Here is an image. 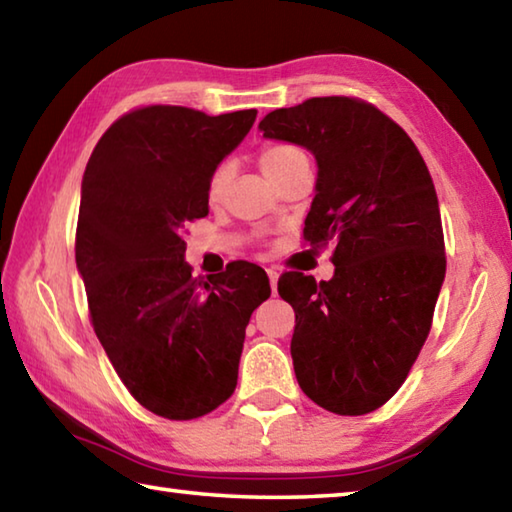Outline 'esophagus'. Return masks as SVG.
Masks as SVG:
<instances>
[{
    "instance_id": "esophagus-1",
    "label": "esophagus",
    "mask_w": 512,
    "mask_h": 512,
    "mask_svg": "<svg viewBox=\"0 0 512 512\" xmlns=\"http://www.w3.org/2000/svg\"><path fill=\"white\" fill-rule=\"evenodd\" d=\"M268 280H271V289H273V293H275V287H277V277H280V273L275 271V268H268Z\"/></svg>"
}]
</instances>
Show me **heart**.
Wrapping results in <instances>:
<instances>
[{
    "label": "heart",
    "mask_w": 512,
    "mask_h": 512,
    "mask_svg": "<svg viewBox=\"0 0 512 512\" xmlns=\"http://www.w3.org/2000/svg\"><path fill=\"white\" fill-rule=\"evenodd\" d=\"M300 158H305V153H302L298 146L293 144H268L262 149V153H259V164H262L264 173L268 176V180H271L277 171H282L287 164L296 162ZM225 185H228V167H219L210 178V183H207V198L210 201H219Z\"/></svg>",
    "instance_id": "1"
}]
</instances>
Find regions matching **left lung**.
Listing matches in <instances>:
<instances>
[{"instance_id": "left-lung-1", "label": "left lung", "mask_w": 512, "mask_h": 512, "mask_svg": "<svg viewBox=\"0 0 512 512\" xmlns=\"http://www.w3.org/2000/svg\"><path fill=\"white\" fill-rule=\"evenodd\" d=\"M259 131L316 158L305 239L332 248V280L284 273L277 282L296 311L298 384L332 413L375 411L418 359L445 282L443 223L427 164L393 119L350 97L273 110Z\"/></svg>"}]
</instances>
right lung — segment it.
I'll use <instances>...</instances> for the list:
<instances>
[{
	"label": "right lung",
	"mask_w": 512,
	"mask_h": 512,
	"mask_svg": "<svg viewBox=\"0 0 512 512\" xmlns=\"http://www.w3.org/2000/svg\"><path fill=\"white\" fill-rule=\"evenodd\" d=\"M255 117L133 110L83 173L76 268L94 332L131 395L162 418H201L235 393L246 325L271 296L255 264L203 280L185 262V228L210 212L207 183Z\"/></svg>",
	"instance_id": "1"
}]
</instances>
